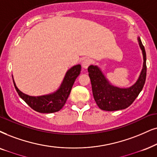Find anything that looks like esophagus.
<instances>
[{
  "label": "esophagus",
  "mask_w": 157,
  "mask_h": 157,
  "mask_svg": "<svg viewBox=\"0 0 157 157\" xmlns=\"http://www.w3.org/2000/svg\"><path fill=\"white\" fill-rule=\"evenodd\" d=\"M90 64H91V61L90 60V59H85V60L82 61V67L84 69H88V67L90 66Z\"/></svg>",
  "instance_id": "34e87169"
}]
</instances>
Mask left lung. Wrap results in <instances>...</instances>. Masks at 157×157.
Instances as JSON below:
<instances>
[{
  "instance_id": "1",
  "label": "left lung",
  "mask_w": 157,
  "mask_h": 157,
  "mask_svg": "<svg viewBox=\"0 0 157 157\" xmlns=\"http://www.w3.org/2000/svg\"><path fill=\"white\" fill-rule=\"evenodd\" d=\"M138 42L142 51L144 63L138 80L130 87L114 86L108 80L100 67L97 65H90L88 67L93 97L101 109L113 112L128 108L144 88L146 77V54L140 37H138Z\"/></svg>"
}]
</instances>
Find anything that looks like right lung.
I'll return each instance as SVG.
<instances>
[{
	"mask_svg": "<svg viewBox=\"0 0 157 157\" xmlns=\"http://www.w3.org/2000/svg\"><path fill=\"white\" fill-rule=\"evenodd\" d=\"M81 65L77 64L67 70L59 88L49 94L38 96H32L19 90L13 80V85L17 92L22 100L33 109L40 113H54L62 109L70 94L75 80L80 74Z\"/></svg>",
	"mask_w": 157,
	"mask_h": 157,
	"instance_id": "obj_1",
	"label": "right lung"
}]
</instances>
